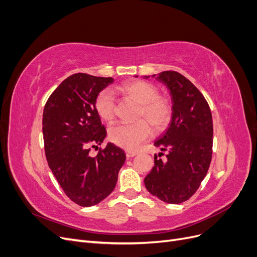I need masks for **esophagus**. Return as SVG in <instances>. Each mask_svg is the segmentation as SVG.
<instances>
[{
	"label": "esophagus",
	"instance_id": "1",
	"mask_svg": "<svg viewBox=\"0 0 257 257\" xmlns=\"http://www.w3.org/2000/svg\"><path fill=\"white\" fill-rule=\"evenodd\" d=\"M126 158L127 159H132V158H134L135 155L137 154V152H133V151H126Z\"/></svg>",
	"mask_w": 257,
	"mask_h": 257
}]
</instances>
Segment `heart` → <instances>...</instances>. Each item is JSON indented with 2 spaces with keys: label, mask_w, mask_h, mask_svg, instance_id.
<instances>
[{
  "label": "heart",
  "mask_w": 257,
  "mask_h": 257,
  "mask_svg": "<svg viewBox=\"0 0 257 257\" xmlns=\"http://www.w3.org/2000/svg\"><path fill=\"white\" fill-rule=\"evenodd\" d=\"M116 91L133 98L141 104L138 116H145L152 125L161 130L167 125L172 115V109L165 99L159 97V91L153 84L136 80L122 84ZM95 109L105 121L114 116V96L111 90L105 89L98 93L95 99ZM152 135V128L146 120L134 123H115L109 130L110 141L123 149L133 151Z\"/></svg>",
  "instance_id": "1"
}]
</instances>
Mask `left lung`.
<instances>
[{"mask_svg": "<svg viewBox=\"0 0 257 257\" xmlns=\"http://www.w3.org/2000/svg\"><path fill=\"white\" fill-rule=\"evenodd\" d=\"M152 77L169 90L173 114L168 128L154 142L162 151H168L167 160L163 162L154 155V166L145 178V185L165 203L181 204L197 191L211 163V110L204 95L183 75L165 71Z\"/></svg>", "mask_w": 257, "mask_h": 257, "instance_id": "obj_1", "label": "left lung"}]
</instances>
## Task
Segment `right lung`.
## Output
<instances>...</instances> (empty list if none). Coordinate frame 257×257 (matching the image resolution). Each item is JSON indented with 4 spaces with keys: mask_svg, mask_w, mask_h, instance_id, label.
Masks as SVG:
<instances>
[{
    "mask_svg": "<svg viewBox=\"0 0 257 257\" xmlns=\"http://www.w3.org/2000/svg\"><path fill=\"white\" fill-rule=\"evenodd\" d=\"M111 77L74 74L53 91L44 108L43 134L48 165L67 197L82 207L100 203L113 191L125 162L121 148L108 143L95 158L90 147L106 137L95 109L98 93Z\"/></svg>",
    "mask_w": 257,
    "mask_h": 257,
    "instance_id": "right-lung-1",
    "label": "right lung"
}]
</instances>
